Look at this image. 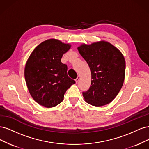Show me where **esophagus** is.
Instances as JSON below:
<instances>
[{"mask_svg":"<svg viewBox=\"0 0 149 149\" xmlns=\"http://www.w3.org/2000/svg\"><path fill=\"white\" fill-rule=\"evenodd\" d=\"M80 79V76H78V77H77V79H75V82H76V83H77V82H78V81H79Z\"/></svg>","mask_w":149,"mask_h":149,"instance_id":"esophagus-1","label":"esophagus"}]
</instances>
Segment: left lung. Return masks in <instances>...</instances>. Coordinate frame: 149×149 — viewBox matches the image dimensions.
<instances>
[{
  "label": "left lung",
  "mask_w": 149,
  "mask_h": 149,
  "mask_svg": "<svg viewBox=\"0 0 149 149\" xmlns=\"http://www.w3.org/2000/svg\"><path fill=\"white\" fill-rule=\"evenodd\" d=\"M78 50L87 61L92 74L90 87L82 92L85 102L95 107L111 102L124 82L126 63L123 55L106 41L82 45Z\"/></svg>",
  "instance_id": "obj_1"
}]
</instances>
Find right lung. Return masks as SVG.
<instances>
[{"mask_svg":"<svg viewBox=\"0 0 149 149\" xmlns=\"http://www.w3.org/2000/svg\"><path fill=\"white\" fill-rule=\"evenodd\" d=\"M70 45L51 39L33 50L25 68V78L32 98L42 106L52 108L63 100L66 90L74 84L68 75V66L61 62Z\"/></svg>","mask_w":149,"mask_h":149,"instance_id":"1","label":"right lung"}]
</instances>
